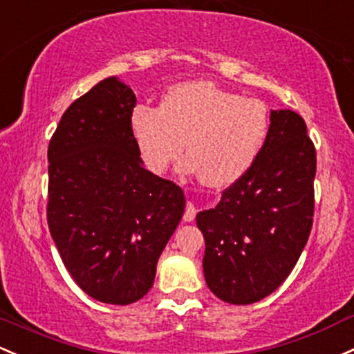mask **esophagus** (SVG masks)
Instances as JSON below:
<instances>
[{"label":"esophagus","instance_id":"obj_1","mask_svg":"<svg viewBox=\"0 0 354 354\" xmlns=\"http://www.w3.org/2000/svg\"><path fill=\"white\" fill-rule=\"evenodd\" d=\"M195 216H196V208H195V205H193L192 201H189V203L186 205L183 220L185 221H193V220H195Z\"/></svg>","mask_w":354,"mask_h":354}]
</instances>
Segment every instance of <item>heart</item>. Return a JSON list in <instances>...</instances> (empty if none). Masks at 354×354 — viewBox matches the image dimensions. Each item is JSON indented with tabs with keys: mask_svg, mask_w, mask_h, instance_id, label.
Here are the masks:
<instances>
[{
	"mask_svg": "<svg viewBox=\"0 0 354 354\" xmlns=\"http://www.w3.org/2000/svg\"><path fill=\"white\" fill-rule=\"evenodd\" d=\"M131 127L142 162L161 174L180 158L186 142L183 171L200 174L213 188L243 176L267 141L269 107L209 80L173 85L159 109L138 106Z\"/></svg>",
	"mask_w": 354,
	"mask_h": 354,
	"instance_id": "1",
	"label": "heart"
}]
</instances>
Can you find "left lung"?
Returning a JSON list of instances; mask_svg holds the SVG:
<instances>
[{"label":"left lung","instance_id":"obj_1","mask_svg":"<svg viewBox=\"0 0 354 354\" xmlns=\"http://www.w3.org/2000/svg\"><path fill=\"white\" fill-rule=\"evenodd\" d=\"M316 147L304 119L272 111L270 131L252 168L215 208L196 215L205 236L203 272L213 294L252 304L274 292L308 243L314 216Z\"/></svg>","mask_w":354,"mask_h":354}]
</instances>
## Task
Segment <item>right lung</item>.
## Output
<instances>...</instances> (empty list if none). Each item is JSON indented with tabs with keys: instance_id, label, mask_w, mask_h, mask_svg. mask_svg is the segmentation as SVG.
<instances>
[{
	"instance_id": "obj_1",
	"label": "right lung",
	"mask_w": 354,
	"mask_h": 354,
	"mask_svg": "<svg viewBox=\"0 0 354 354\" xmlns=\"http://www.w3.org/2000/svg\"><path fill=\"white\" fill-rule=\"evenodd\" d=\"M136 95L115 77L62 115L48 145L50 234L87 296L126 306L153 287L185 212L183 189L142 166L131 127Z\"/></svg>"
}]
</instances>
